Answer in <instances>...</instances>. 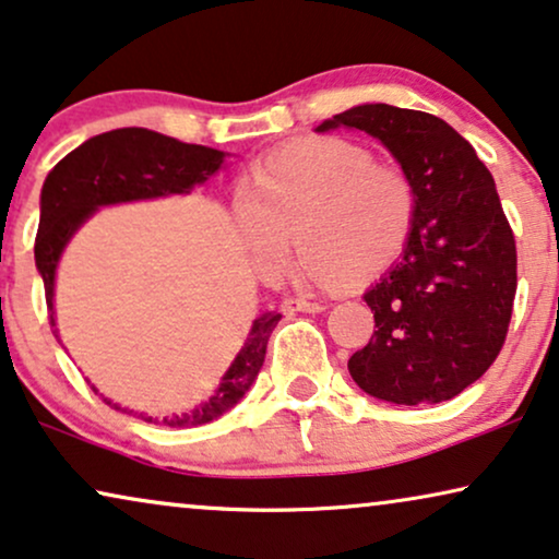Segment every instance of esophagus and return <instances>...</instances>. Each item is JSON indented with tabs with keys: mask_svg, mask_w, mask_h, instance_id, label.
<instances>
[{
	"mask_svg": "<svg viewBox=\"0 0 559 559\" xmlns=\"http://www.w3.org/2000/svg\"><path fill=\"white\" fill-rule=\"evenodd\" d=\"M281 309L284 314H299V311H307V314H317V311H324L326 304L324 301H309V299H284L281 301Z\"/></svg>",
	"mask_w": 559,
	"mask_h": 559,
	"instance_id": "esophagus-1",
	"label": "esophagus"
}]
</instances>
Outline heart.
I'll list each match as a JSON object with an SVG mask.
<instances>
[{
	"label": "heart",
	"instance_id": "1",
	"mask_svg": "<svg viewBox=\"0 0 559 559\" xmlns=\"http://www.w3.org/2000/svg\"><path fill=\"white\" fill-rule=\"evenodd\" d=\"M416 186L347 138H307L267 155L235 197V225L258 271L286 263L288 237L314 284L370 281L404 255Z\"/></svg>",
	"mask_w": 559,
	"mask_h": 559
}]
</instances>
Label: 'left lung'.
I'll return each mask as SVG.
<instances>
[{"mask_svg":"<svg viewBox=\"0 0 559 559\" xmlns=\"http://www.w3.org/2000/svg\"><path fill=\"white\" fill-rule=\"evenodd\" d=\"M332 128L381 140L419 199L404 258L362 296L378 330L349 357V376L391 404L455 399L493 366L516 296V240L493 176L463 135L427 111L362 104L317 130Z\"/></svg>","mask_w":559,"mask_h":559,"instance_id":"1","label":"left lung"}]
</instances>
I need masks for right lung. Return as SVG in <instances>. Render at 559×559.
Segmentation results:
<instances>
[{"label":"right lung","mask_w":559,"mask_h":559,"mask_svg":"<svg viewBox=\"0 0 559 559\" xmlns=\"http://www.w3.org/2000/svg\"><path fill=\"white\" fill-rule=\"evenodd\" d=\"M225 153L206 145L181 143L145 128H122L86 140L50 170L40 193V225L35 237V263L46 284V304L53 319V281L58 258L81 222L96 206L135 202V199L186 193L193 183H204L222 166ZM278 311H265L252 322L250 337L222 378L219 389L206 404L183 416L163 419L168 427H199L217 419L245 396L263 366L267 337L278 324ZM58 337V332L53 330ZM104 404L119 408L104 399ZM132 414V412H130ZM143 421L158 424L140 414Z\"/></svg>","instance_id":"obj_1"}]
</instances>
